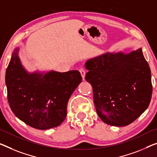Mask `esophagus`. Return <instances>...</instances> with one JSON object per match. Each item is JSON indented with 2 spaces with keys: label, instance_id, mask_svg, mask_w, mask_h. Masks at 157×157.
<instances>
[{
  "label": "esophagus",
  "instance_id": "34e87169",
  "mask_svg": "<svg viewBox=\"0 0 157 157\" xmlns=\"http://www.w3.org/2000/svg\"><path fill=\"white\" fill-rule=\"evenodd\" d=\"M79 71H80L82 78H83V79L84 80V79H85V75H86V71L85 68L81 67V68L79 69Z\"/></svg>",
  "mask_w": 157,
  "mask_h": 157
}]
</instances>
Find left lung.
<instances>
[{
	"label": "left lung",
	"mask_w": 157,
	"mask_h": 157,
	"mask_svg": "<svg viewBox=\"0 0 157 157\" xmlns=\"http://www.w3.org/2000/svg\"><path fill=\"white\" fill-rule=\"evenodd\" d=\"M99 117L106 124L126 126L147 109L152 94L151 71L141 48L131 53L104 54L86 63Z\"/></svg>",
	"instance_id": "left-lung-1"
}]
</instances>
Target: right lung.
Segmentation results:
<instances>
[{
	"label": "right lung",
	"instance_id": "right-lung-1",
	"mask_svg": "<svg viewBox=\"0 0 157 157\" xmlns=\"http://www.w3.org/2000/svg\"><path fill=\"white\" fill-rule=\"evenodd\" d=\"M14 50L6 69L8 100L12 111L21 121L38 130L59 126L67 116L71 94L82 81L80 72L50 71L43 76L28 74Z\"/></svg>",
	"mask_w": 157,
	"mask_h": 157
}]
</instances>
